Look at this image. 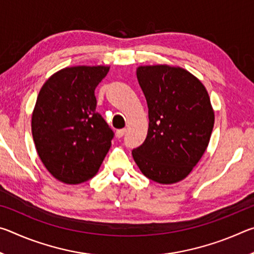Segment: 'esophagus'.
<instances>
[{"instance_id": "obj_1", "label": "esophagus", "mask_w": 254, "mask_h": 254, "mask_svg": "<svg viewBox=\"0 0 254 254\" xmlns=\"http://www.w3.org/2000/svg\"><path fill=\"white\" fill-rule=\"evenodd\" d=\"M126 132H127L126 128H120V130L117 131V136L118 137H122L124 134H126Z\"/></svg>"}]
</instances>
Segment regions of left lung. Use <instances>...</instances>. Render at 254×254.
<instances>
[{
    "label": "left lung",
    "instance_id": "1",
    "mask_svg": "<svg viewBox=\"0 0 254 254\" xmlns=\"http://www.w3.org/2000/svg\"><path fill=\"white\" fill-rule=\"evenodd\" d=\"M149 109L144 142L132 150L142 174L159 184L187 177L207 148L214 111L204 85L190 72L167 65L136 69Z\"/></svg>",
    "mask_w": 254,
    "mask_h": 254
}]
</instances>
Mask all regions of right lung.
<instances>
[{"instance_id":"right-lung-1","label":"right lung","mask_w":254,"mask_h":254,"mask_svg":"<svg viewBox=\"0 0 254 254\" xmlns=\"http://www.w3.org/2000/svg\"><path fill=\"white\" fill-rule=\"evenodd\" d=\"M105 66L56 72L42 86L32 114V136L42 163L65 184L87 182L100 169L114 132L96 111L95 88Z\"/></svg>"}]
</instances>
